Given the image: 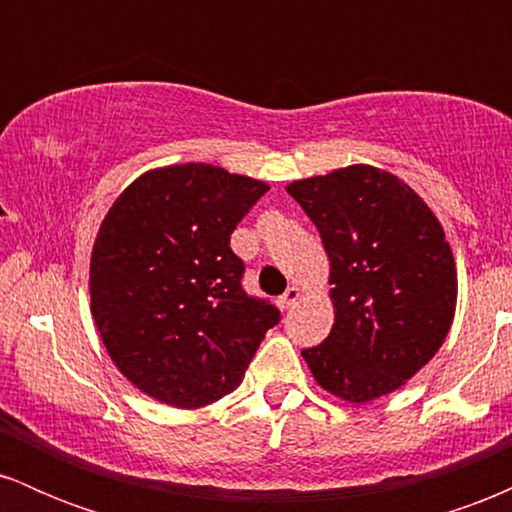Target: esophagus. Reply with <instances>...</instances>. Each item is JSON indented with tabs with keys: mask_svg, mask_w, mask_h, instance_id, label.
<instances>
[{
	"mask_svg": "<svg viewBox=\"0 0 512 512\" xmlns=\"http://www.w3.org/2000/svg\"><path fill=\"white\" fill-rule=\"evenodd\" d=\"M298 298H301V289H296V286H289V289L281 293L279 301H276V303H279L281 310H289V308H293V305H296Z\"/></svg>",
	"mask_w": 512,
	"mask_h": 512,
	"instance_id": "obj_1",
	"label": "esophagus"
}]
</instances>
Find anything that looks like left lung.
I'll return each mask as SVG.
<instances>
[{
	"label": "left lung",
	"instance_id": "8db88e82",
	"mask_svg": "<svg viewBox=\"0 0 512 512\" xmlns=\"http://www.w3.org/2000/svg\"><path fill=\"white\" fill-rule=\"evenodd\" d=\"M330 257L332 332L303 349L315 380L346 402L402 387L448 337L455 260L424 199L395 175L349 166L291 182Z\"/></svg>",
	"mask_w": 512,
	"mask_h": 512
}]
</instances>
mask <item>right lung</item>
<instances>
[{"mask_svg":"<svg viewBox=\"0 0 512 512\" xmlns=\"http://www.w3.org/2000/svg\"><path fill=\"white\" fill-rule=\"evenodd\" d=\"M269 187L207 163L151 170L115 199L91 255V313L115 366L170 407L243 380L281 313L243 289L231 233Z\"/></svg>","mask_w":512,"mask_h":512,"instance_id":"obj_1","label":"right lung"}]
</instances>
